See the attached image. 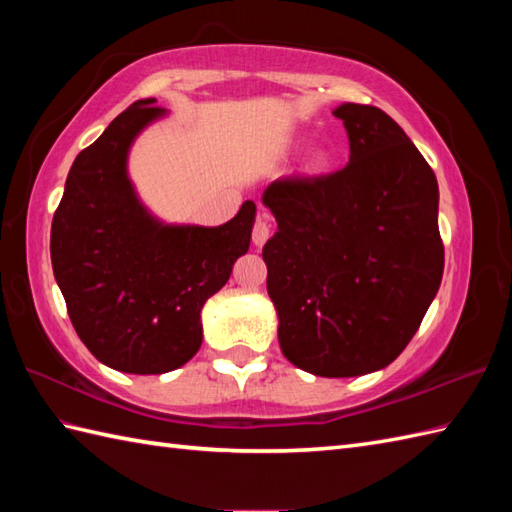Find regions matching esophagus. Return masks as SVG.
<instances>
[{
    "instance_id": "obj_1",
    "label": "esophagus",
    "mask_w": 512,
    "mask_h": 512,
    "mask_svg": "<svg viewBox=\"0 0 512 512\" xmlns=\"http://www.w3.org/2000/svg\"><path fill=\"white\" fill-rule=\"evenodd\" d=\"M268 237H270V226H268L266 220H262V217H259V220L255 222V226H253V244L257 248H262L266 244Z\"/></svg>"
}]
</instances>
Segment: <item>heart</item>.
I'll return each mask as SVG.
<instances>
[{
    "mask_svg": "<svg viewBox=\"0 0 512 512\" xmlns=\"http://www.w3.org/2000/svg\"><path fill=\"white\" fill-rule=\"evenodd\" d=\"M325 165H328V160H325L323 156H319L317 160H314V167H317V169H325Z\"/></svg>",
    "mask_w": 512,
    "mask_h": 512,
    "instance_id": "b5f03b06",
    "label": "heart"
}]
</instances>
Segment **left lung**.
<instances>
[{"label":"left lung","instance_id":"8db88e82","mask_svg":"<svg viewBox=\"0 0 512 512\" xmlns=\"http://www.w3.org/2000/svg\"><path fill=\"white\" fill-rule=\"evenodd\" d=\"M350 162L270 182L277 220L262 257L292 365L325 378L387 367L418 332L444 270L438 180L402 127L372 105L334 110Z\"/></svg>","mask_w":512,"mask_h":512}]
</instances>
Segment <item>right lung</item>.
<instances>
[{"mask_svg": "<svg viewBox=\"0 0 512 512\" xmlns=\"http://www.w3.org/2000/svg\"><path fill=\"white\" fill-rule=\"evenodd\" d=\"M162 116L156 99L118 114L76 156L52 217V270L74 330L103 365L125 374H165L200 350L202 306L246 255L257 211L246 200L222 226L151 215L127 176V154Z\"/></svg>", "mask_w": 512, "mask_h": 512, "instance_id": "1", "label": "right lung"}]
</instances>
